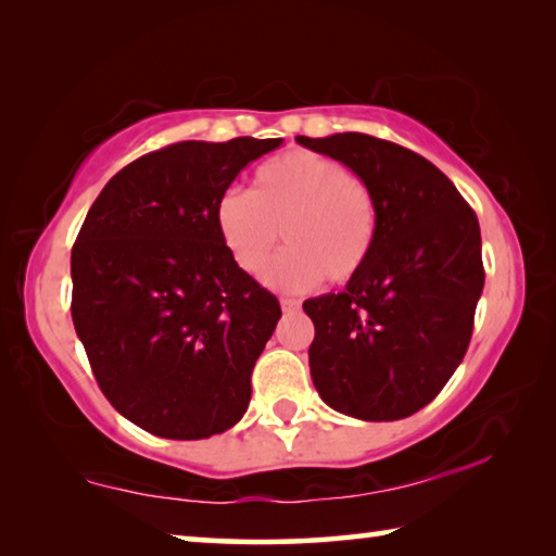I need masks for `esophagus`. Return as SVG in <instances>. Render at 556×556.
Listing matches in <instances>:
<instances>
[{"mask_svg":"<svg viewBox=\"0 0 556 556\" xmlns=\"http://www.w3.org/2000/svg\"><path fill=\"white\" fill-rule=\"evenodd\" d=\"M279 304H281V308H285V312H296V308H299L296 299H281Z\"/></svg>","mask_w":556,"mask_h":556,"instance_id":"esophagus-1","label":"esophagus"}]
</instances>
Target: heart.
<instances>
[{"instance_id": "1", "label": "heart", "mask_w": 556, "mask_h": 556, "mask_svg": "<svg viewBox=\"0 0 556 556\" xmlns=\"http://www.w3.org/2000/svg\"><path fill=\"white\" fill-rule=\"evenodd\" d=\"M215 225L235 265L255 277L281 240L267 271L277 289L301 291L318 279L348 285L361 275L380 228L378 201L363 178L324 154L294 149L262 164L250 193L228 191L215 205Z\"/></svg>"}]
</instances>
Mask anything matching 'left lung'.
<instances>
[{"mask_svg":"<svg viewBox=\"0 0 556 556\" xmlns=\"http://www.w3.org/2000/svg\"><path fill=\"white\" fill-rule=\"evenodd\" d=\"M370 186L380 228L361 275L304 301L314 388L336 412L394 421L437 397L464 361L485 271L481 228L456 186L394 142L343 131L296 137Z\"/></svg>","mask_w":556,"mask_h":556,"instance_id":"8db88e82","label":"left lung"}]
</instances>
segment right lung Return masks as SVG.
Wrapping results in <instances>:
<instances>
[{"label":"right lung","instance_id":"add662e5","mask_svg":"<svg viewBox=\"0 0 556 556\" xmlns=\"http://www.w3.org/2000/svg\"><path fill=\"white\" fill-rule=\"evenodd\" d=\"M281 139L178 142L110 178L71 252L73 326L122 417L164 439H208L248 412L275 333V294L235 265L215 205Z\"/></svg>","mask_w":556,"mask_h":556}]
</instances>
